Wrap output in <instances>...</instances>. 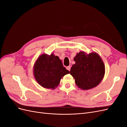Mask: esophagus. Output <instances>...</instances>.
Segmentation results:
<instances>
[{"mask_svg":"<svg viewBox=\"0 0 127 127\" xmlns=\"http://www.w3.org/2000/svg\"><path fill=\"white\" fill-rule=\"evenodd\" d=\"M66 68H67V70H68L69 71H70V68H71V66H69L67 67Z\"/></svg>","mask_w":127,"mask_h":127,"instance_id":"esophagus-1","label":"esophagus"}]
</instances>
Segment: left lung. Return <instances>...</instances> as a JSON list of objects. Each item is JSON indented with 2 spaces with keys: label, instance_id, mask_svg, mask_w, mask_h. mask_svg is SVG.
<instances>
[{
  "label": "left lung",
  "instance_id": "1",
  "mask_svg": "<svg viewBox=\"0 0 127 127\" xmlns=\"http://www.w3.org/2000/svg\"><path fill=\"white\" fill-rule=\"evenodd\" d=\"M70 74L75 79V83L80 89L87 90L101 83L105 74V66L97 53L86 54L80 51L75 57Z\"/></svg>",
  "mask_w": 127,
  "mask_h": 127
}]
</instances>
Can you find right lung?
Here are the masks:
<instances>
[{
  "instance_id": "obj_1",
  "label": "right lung",
  "mask_w": 127,
  "mask_h": 127,
  "mask_svg": "<svg viewBox=\"0 0 127 127\" xmlns=\"http://www.w3.org/2000/svg\"><path fill=\"white\" fill-rule=\"evenodd\" d=\"M33 73L36 82L41 86L55 89L59 85L61 79L69 71L64 67L59 57L52 53L39 57L34 64Z\"/></svg>"
}]
</instances>
